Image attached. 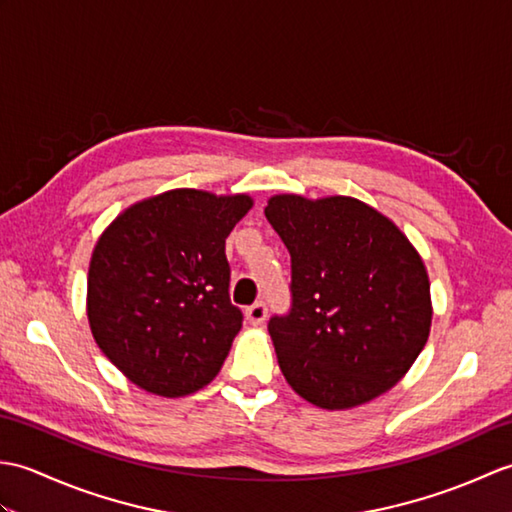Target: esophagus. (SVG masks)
Returning <instances> with one entry per match:
<instances>
[{"label":"esophagus","mask_w":512,"mask_h":512,"mask_svg":"<svg viewBox=\"0 0 512 512\" xmlns=\"http://www.w3.org/2000/svg\"><path fill=\"white\" fill-rule=\"evenodd\" d=\"M266 314H268L266 303H264V301H255L253 306H250V308L246 310V319H248L250 325H264Z\"/></svg>","instance_id":"1"}]
</instances>
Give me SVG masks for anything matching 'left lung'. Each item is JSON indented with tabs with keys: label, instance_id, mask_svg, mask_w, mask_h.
Listing matches in <instances>:
<instances>
[{
	"label": "left lung",
	"instance_id": "obj_1",
	"mask_svg": "<svg viewBox=\"0 0 512 512\" xmlns=\"http://www.w3.org/2000/svg\"><path fill=\"white\" fill-rule=\"evenodd\" d=\"M266 217L290 253V310L268 321L288 385L321 409H350L394 387L431 330L418 250L347 195H273Z\"/></svg>",
	"mask_w": 512,
	"mask_h": 512
}]
</instances>
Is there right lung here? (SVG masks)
I'll return each instance as SVG.
<instances>
[{
  "instance_id": "1",
  "label": "right lung",
  "mask_w": 512,
  "mask_h": 512,
  "mask_svg": "<svg viewBox=\"0 0 512 512\" xmlns=\"http://www.w3.org/2000/svg\"><path fill=\"white\" fill-rule=\"evenodd\" d=\"M248 195L173 189L129 206L105 228L88 273L96 345L134 385L193 394L222 369L244 314L231 303L226 237Z\"/></svg>"
}]
</instances>
